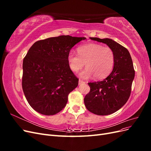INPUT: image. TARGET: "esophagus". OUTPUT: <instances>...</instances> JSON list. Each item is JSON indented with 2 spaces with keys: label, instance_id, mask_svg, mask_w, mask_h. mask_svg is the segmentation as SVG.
<instances>
[{
  "label": "esophagus",
  "instance_id": "obj_1",
  "mask_svg": "<svg viewBox=\"0 0 151 151\" xmlns=\"http://www.w3.org/2000/svg\"><path fill=\"white\" fill-rule=\"evenodd\" d=\"M85 83V81L81 80V79H79V84H84Z\"/></svg>",
  "mask_w": 151,
  "mask_h": 151
}]
</instances>
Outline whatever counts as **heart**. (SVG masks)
<instances>
[{
  "mask_svg": "<svg viewBox=\"0 0 151 151\" xmlns=\"http://www.w3.org/2000/svg\"><path fill=\"white\" fill-rule=\"evenodd\" d=\"M77 51L78 55L70 52L67 57L68 66L73 72H78L84 64L86 68L80 74L84 78L93 75L95 79H103L111 72L115 55L111 48L88 43L79 47Z\"/></svg>",
  "mask_w": 151,
  "mask_h": 151,
  "instance_id": "heart-1",
  "label": "heart"
}]
</instances>
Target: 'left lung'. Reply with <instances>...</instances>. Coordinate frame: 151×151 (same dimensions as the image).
<instances>
[{
    "label": "left lung",
    "instance_id": "left-lung-1",
    "mask_svg": "<svg viewBox=\"0 0 151 151\" xmlns=\"http://www.w3.org/2000/svg\"><path fill=\"white\" fill-rule=\"evenodd\" d=\"M90 38L111 48L115 53V61L112 72L106 78L88 83L90 91L84 99V104L95 115H110L120 109L130 97L135 77L133 62L128 50L113 40Z\"/></svg>",
    "mask_w": 151,
    "mask_h": 151
}]
</instances>
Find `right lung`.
<instances>
[{
	"mask_svg": "<svg viewBox=\"0 0 151 151\" xmlns=\"http://www.w3.org/2000/svg\"><path fill=\"white\" fill-rule=\"evenodd\" d=\"M85 39L62 35L37 41L29 49L22 63V87L35 111L53 115L66 106L68 94L79 83L67 57L71 48Z\"/></svg>",
	"mask_w": 151,
	"mask_h": 151,
	"instance_id": "add662e5",
	"label": "right lung"
}]
</instances>
